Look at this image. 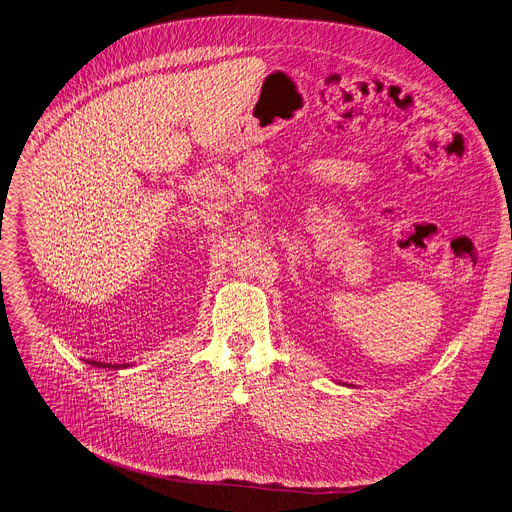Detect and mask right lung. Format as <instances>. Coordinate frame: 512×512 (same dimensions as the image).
<instances>
[{
  "label": "right lung",
  "instance_id": "add662e5",
  "mask_svg": "<svg viewBox=\"0 0 512 512\" xmlns=\"http://www.w3.org/2000/svg\"><path fill=\"white\" fill-rule=\"evenodd\" d=\"M89 365H94V367H108V369H120V367H128L126 363L124 365H118V363H102V361H87Z\"/></svg>",
  "mask_w": 512,
  "mask_h": 512
}]
</instances>
